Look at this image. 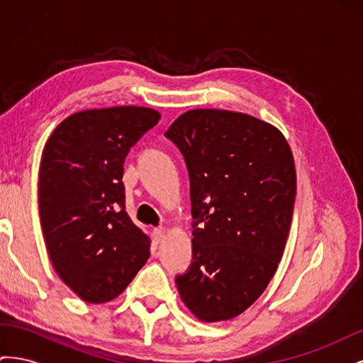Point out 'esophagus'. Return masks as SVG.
Listing matches in <instances>:
<instances>
[{
	"label": "esophagus",
	"mask_w": 363,
	"mask_h": 363,
	"mask_svg": "<svg viewBox=\"0 0 363 363\" xmlns=\"http://www.w3.org/2000/svg\"><path fill=\"white\" fill-rule=\"evenodd\" d=\"M152 236H155L156 242H162L164 239V228H155V232H152Z\"/></svg>",
	"instance_id": "esophagus-1"
}]
</instances>
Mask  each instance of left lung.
<instances>
[{"label":"left lung","mask_w":363,"mask_h":363,"mask_svg":"<svg viewBox=\"0 0 363 363\" xmlns=\"http://www.w3.org/2000/svg\"><path fill=\"white\" fill-rule=\"evenodd\" d=\"M189 171L192 263L175 283L204 323L247 311L277 271L286 245L296 175L274 125L239 112L194 108L164 133Z\"/></svg>","instance_id":"obj_1"}]
</instances>
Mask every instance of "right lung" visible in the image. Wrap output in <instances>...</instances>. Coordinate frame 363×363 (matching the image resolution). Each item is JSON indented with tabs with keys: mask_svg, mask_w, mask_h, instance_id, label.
<instances>
[{
	"mask_svg": "<svg viewBox=\"0 0 363 363\" xmlns=\"http://www.w3.org/2000/svg\"><path fill=\"white\" fill-rule=\"evenodd\" d=\"M155 108L116 106L68 116L42 152L39 215L57 276L83 301L107 303L150 257V238L125 212L124 160L155 127Z\"/></svg>",
	"mask_w": 363,
	"mask_h": 363,
	"instance_id": "add662e5",
	"label": "right lung"
}]
</instances>
